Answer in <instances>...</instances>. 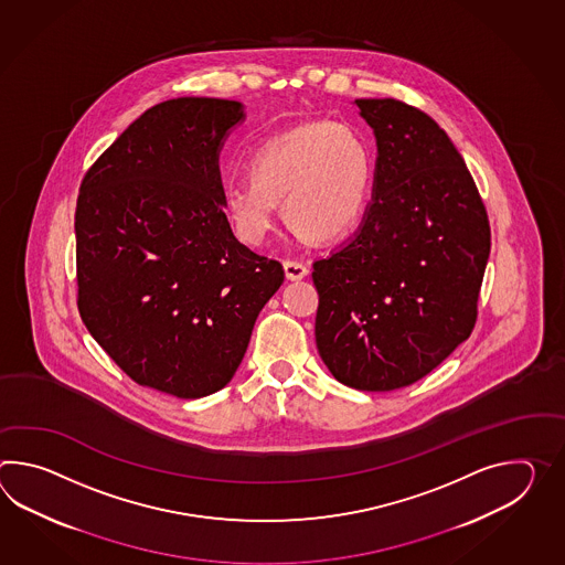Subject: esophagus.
Masks as SVG:
<instances>
[{
	"mask_svg": "<svg viewBox=\"0 0 565 565\" xmlns=\"http://www.w3.org/2000/svg\"><path fill=\"white\" fill-rule=\"evenodd\" d=\"M284 269H286V277H288L289 281H300V279L310 274L308 265L301 264V262H294V259H286L284 262Z\"/></svg>",
	"mask_w": 565,
	"mask_h": 565,
	"instance_id": "34e87169",
	"label": "esophagus"
}]
</instances>
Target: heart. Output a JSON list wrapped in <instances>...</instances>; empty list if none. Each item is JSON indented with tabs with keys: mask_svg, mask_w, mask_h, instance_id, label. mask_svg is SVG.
<instances>
[{
	"mask_svg": "<svg viewBox=\"0 0 565 565\" xmlns=\"http://www.w3.org/2000/svg\"><path fill=\"white\" fill-rule=\"evenodd\" d=\"M247 175L223 190L226 225L241 243H264L279 201L289 225L327 243L361 223L375 182V153L356 127L310 119L265 138L247 160Z\"/></svg>",
	"mask_w": 565,
	"mask_h": 565,
	"instance_id": "obj_1",
	"label": "heart"
}]
</instances>
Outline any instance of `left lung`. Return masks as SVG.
<instances>
[{
  "instance_id": "1",
  "label": "left lung",
  "mask_w": 565,
  "mask_h": 565,
  "mask_svg": "<svg viewBox=\"0 0 565 565\" xmlns=\"http://www.w3.org/2000/svg\"><path fill=\"white\" fill-rule=\"evenodd\" d=\"M354 103L375 131L373 202L354 237L313 262L316 347L342 385L402 390L477 324L489 216L429 115L397 99Z\"/></svg>"
}]
</instances>
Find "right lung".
<instances>
[{"mask_svg": "<svg viewBox=\"0 0 565 565\" xmlns=\"http://www.w3.org/2000/svg\"><path fill=\"white\" fill-rule=\"evenodd\" d=\"M243 119L238 100H163L100 153L76 201L85 327L138 385L180 399L225 387L284 284L223 213L218 153Z\"/></svg>", "mask_w": 565, "mask_h": 565, "instance_id": "right-lung-1", "label": "right lung"}]
</instances>
